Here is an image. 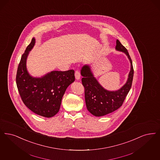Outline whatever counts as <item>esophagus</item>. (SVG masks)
<instances>
[{
	"mask_svg": "<svg viewBox=\"0 0 160 160\" xmlns=\"http://www.w3.org/2000/svg\"><path fill=\"white\" fill-rule=\"evenodd\" d=\"M80 76H81V75H80V72H79L78 71H76V72H75V77H76V80H79V79L80 78Z\"/></svg>",
	"mask_w": 160,
	"mask_h": 160,
	"instance_id": "34e87169",
	"label": "esophagus"
}]
</instances>
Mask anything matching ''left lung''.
<instances>
[{
    "mask_svg": "<svg viewBox=\"0 0 160 160\" xmlns=\"http://www.w3.org/2000/svg\"><path fill=\"white\" fill-rule=\"evenodd\" d=\"M116 44L115 49L125 53L131 64L128 81L120 89L116 91L105 89L93 76L89 65H84L81 70L86 107L92 114L96 117L107 115L119 108L132 87L134 74L132 59L127 49L118 40H117Z\"/></svg>",
    "mask_w": 160,
    "mask_h": 160,
    "instance_id": "obj_1",
    "label": "left lung"
}]
</instances>
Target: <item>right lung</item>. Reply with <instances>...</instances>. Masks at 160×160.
Wrapping results in <instances>:
<instances>
[{"label": "right lung", "mask_w": 160, "mask_h": 160, "mask_svg": "<svg viewBox=\"0 0 160 160\" xmlns=\"http://www.w3.org/2000/svg\"><path fill=\"white\" fill-rule=\"evenodd\" d=\"M34 44L33 38L21 58L16 83L26 107L36 114L49 118L58 112L65 90L75 81L74 70L53 71L40 78L30 76L27 70L26 60Z\"/></svg>", "instance_id": "right-lung-1"}]
</instances>
